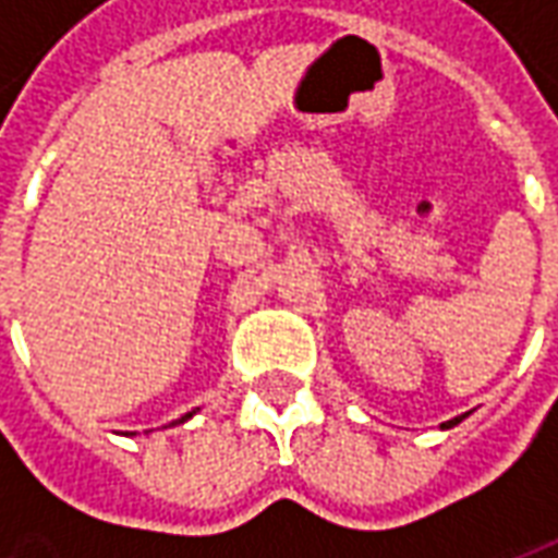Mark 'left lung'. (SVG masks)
<instances>
[{
	"label": "left lung",
	"mask_w": 558,
	"mask_h": 558,
	"mask_svg": "<svg viewBox=\"0 0 558 558\" xmlns=\"http://www.w3.org/2000/svg\"><path fill=\"white\" fill-rule=\"evenodd\" d=\"M457 421H463V415H460V418H451V421H445V424H442V427H454V424H457Z\"/></svg>",
	"instance_id": "obj_1"
}]
</instances>
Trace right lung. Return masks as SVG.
<instances>
[{
	"mask_svg": "<svg viewBox=\"0 0 558 558\" xmlns=\"http://www.w3.org/2000/svg\"><path fill=\"white\" fill-rule=\"evenodd\" d=\"M191 415H194V412H187V415H182V418H179V424H182V421H187V418H191Z\"/></svg>",
	"mask_w": 558,
	"mask_h": 558,
	"instance_id": "right-lung-1",
	"label": "right lung"
}]
</instances>
